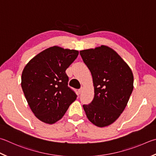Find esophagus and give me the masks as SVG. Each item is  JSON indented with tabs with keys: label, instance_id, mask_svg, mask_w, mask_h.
Returning <instances> with one entry per match:
<instances>
[{
	"label": "esophagus",
	"instance_id": "obj_1",
	"mask_svg": "<svg viewBox=\"0 0 156 156\" xmlns=\"http://www.w3.org/2000/svg\"><path fill=\"white\" fill-rule=\"evenodd\" d=\"M84 87H81V88H80V89L78 90V91H79V93H80V94H81V93L83 92V90H84Z\"/></svg>",
	"mask_w": 156,
	"mask_h": 156
}]
</instances>
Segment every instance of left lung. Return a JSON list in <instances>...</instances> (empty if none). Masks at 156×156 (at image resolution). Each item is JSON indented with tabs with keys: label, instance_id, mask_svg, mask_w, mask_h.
<instances>
[{
	"label": "left lung",
	"instance_id": "left-lung-1",
	"mask_svg": "<svg viewBox=\"0 0 156 156\" xmlns=\"http://www.w3.org/2000/svg\"><path fill=\"white\" fill-rule=\"evenodd\" d=\"M90 70L94 87L91 103L83 105L86 115L95 126H110L119 117L134 89V76L126 62L104 45L80 51Z\"/></svg>",
	"mask_w": 156,
	"mask_h": 156
}]
</instances>
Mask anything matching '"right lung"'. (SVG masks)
Returning a JSON list of instances; mask_svg holds the SVG:
<instances>
[{
  "label": "right lung",
  "mask_w": 156,
  "mask_h": 156,
  "mask_svg": "<svg viewBox=\"0 0 156 156\" xmlns=\"http://www.w3.org/2000/svg\"><path fill=\"white\" fill-rule=\"evenodd\" d=\"M78 53L50 47L30 59L22 71V90L33 114L42 122L53 124L60 120L76 100V93L67 86L66 70Z\"/></svg>",
  "instance_id": "right-lung-1"
}]
</instances>
